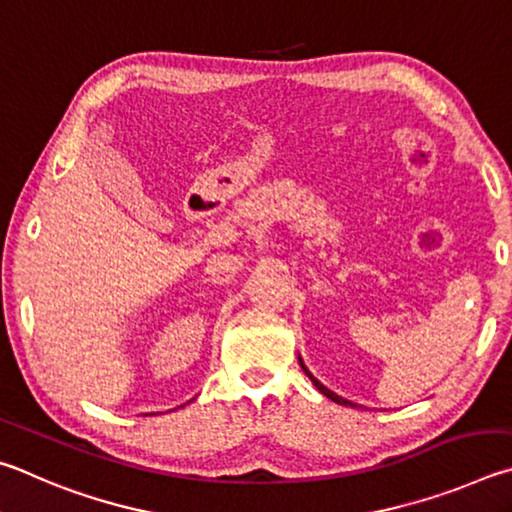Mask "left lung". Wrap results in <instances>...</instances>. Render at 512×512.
<instances>
[{
	"mask_svg": "<svg viewBox=\"0 0 512 512\" xmlns=\"http://www.w3.org/2000/svg\"><path fill=\"white\" fill-rule=\"evenodd\" d=\"M301 369H303V371H306V375H308V378H310V380H312V384H315V387H317V389H319V391H321V393H324V396H326V398H330V400H333V402H337V405H346V407H355V405H353V402H351V400H344V398H342V396H337V393H333V391H330V389H326V387H324V384H321V382H319V380H317V378H315V375H312V373H310V371H308V369H306V364H303V362H301Z\"/></svg>",
	"mask_w": 512,
	"mask_h": 512,
	"instance_id": "8db88e82",
	"label": "left lung"
}]
</instances>
